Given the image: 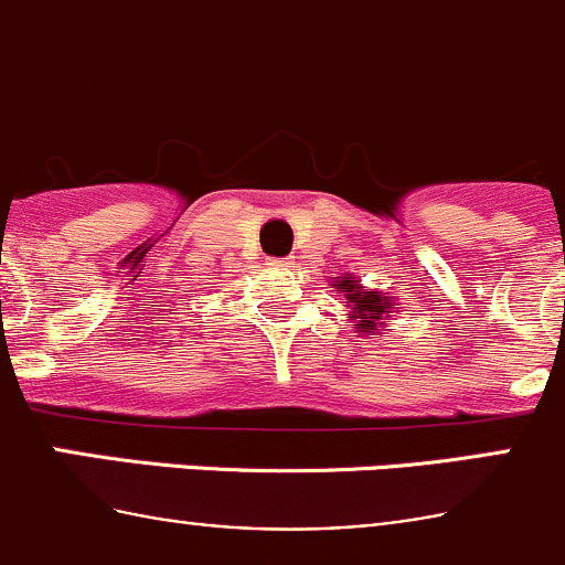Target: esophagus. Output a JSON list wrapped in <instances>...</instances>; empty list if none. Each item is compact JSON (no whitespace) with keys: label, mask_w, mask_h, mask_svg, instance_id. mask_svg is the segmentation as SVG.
Returning <instances> with one entry per match:
<instances>
[{"label":"esophagus","mask_w":565,"mask_h":565,"mask_svg":"<svg viewBox=\"0 0 565 565\" xmlns=\"http://www.w3.org/2000/svg\"><path fill=\"white\" fill-rule=\"evenodd\" d=\"M273 265H276V267H284V270H287V267H292V262H284V259H276V262H273Z\"/></svg>","instance_id":"1"}]
</instances>
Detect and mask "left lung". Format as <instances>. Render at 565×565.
<instances>
[{"label": "left lung", "mask_w": 565, "mask_h": 565, "mask_svg": "<svg viewBox=\"0 0 565 565\" xmlns=\"http://www.w3.org/2000/svg\"><path fill=\"white\" fill-rule=\"evenodd\" d=\"M330 287H333V292L344 295L347 311H350L347 317L355 322L358 333L374 339V335H380V330L391 328L388 319L396 315L398 309L393 295L377 292V289H366L355 276H350V273H347V276H335V281L330 284Z\"/></svg>", "instance_id": "obj_1"}]
</instances>
